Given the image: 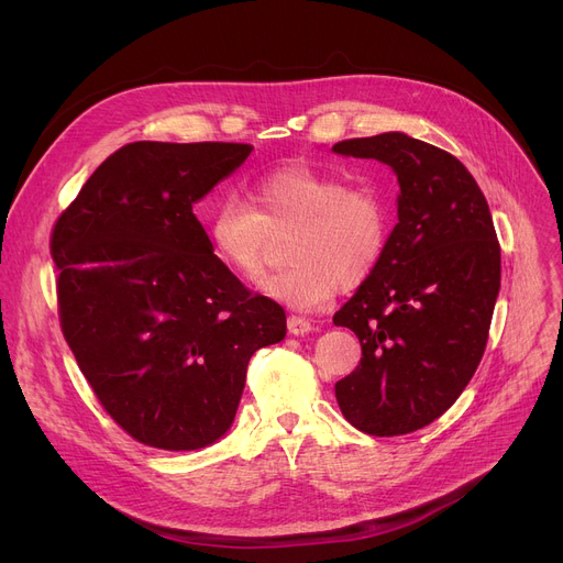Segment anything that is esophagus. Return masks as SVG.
<instances>
[{
  "instance_id": "1",
  "label": "esophagus",
  "mask_w": 563,
  "mask_h": 563,
  "mask_svg": "<svg viewBox=\"0 0 563 563\" xmlns=\"http://www.w3.org/2000/svg\"><path fill=\"white\" fill-rule=\"evenodd\" d=\"M287 329L291 335H306L312 331V323L306 319V317H299V314H289L287 317Z\"/></svg>"
}]
</instances>
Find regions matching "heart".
Segmentation results:
<instances>
[{
	"instance_id": "obj_1",
	"label": "heart",
	"mask_w": 563,
	"mask_h": 563,
	"mask_svg": "<svg viewBox=\"0 0 563 563\" xmlns=\"http://www.w3.org/2000/svg\"><path fill=\"white\" fill-rule=\"evenodd\" d=\"M251 201L223 194L207 234L217 257L232 274L253 280L262 274L274 236L294 232L287 269L266 276L260 289L287 308L319 310L338 289L361 287L388 251L390 210L369 185H346L344 177L308 164H285L262 175Z\"/></svg>"
}]
</instances>
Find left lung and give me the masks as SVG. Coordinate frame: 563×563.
I'll list each match as a JSON object with an SVG mask.
<instances>
[{
  "mask_svg": "<svg viewBox=\"0 0 563 563\" xmlns=\"http://www.w3.org/2000/svg\"><path fill=\"white\" fill-rule=\"evenodd\" d=\"M393 166L399 223L378 269L335 312L363 358L335 383L342 416L369 435H404L438 420L486 351L501 257L488 202L448 151L386 132L333 145Z\"/></svg>",
  "mask_w": 563,
  "mask_h": 563,
  "instance_id": "obj_1",
  "label": "left lung"
}]
</instances>
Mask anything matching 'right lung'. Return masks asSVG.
<instances>
[{
	"label": "right lung",
	"mask_w": 563,
	"mask_h": 563,
	"mask_svg": "<svg viewBox=\"0 0 563 563\" xmlns=\"http://www.w3.org/2000/svg\"><path fill=\"white\" fill-rule=\"evenodd\" d=\"M251 151L128 143L54 221L64 338L109 418L147 448L212 445L234 420L253 353L285 338V310L228 269L194 214Z\"/></svg>",
	"instance_id": "right-lung-1"
}]
</instances>
